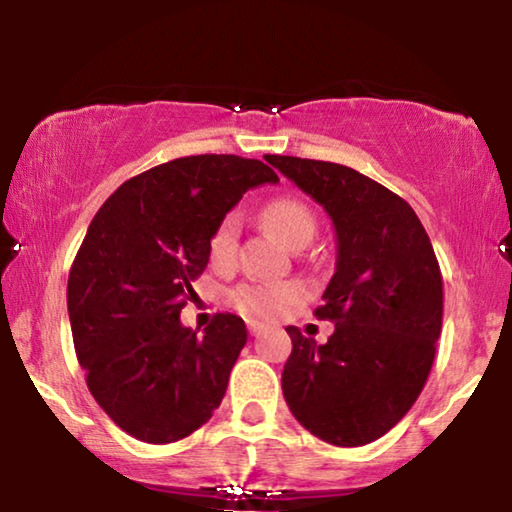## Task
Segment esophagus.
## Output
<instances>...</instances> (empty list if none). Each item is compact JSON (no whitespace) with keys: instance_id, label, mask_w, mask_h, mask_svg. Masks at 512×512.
<instances>
[{"instance_id":"1","label":"esophagus","mask_w":512,"mask_h":512,"mask_svg":"<svg viewBox=\"0 0 512 512\" xmlns=\"http://www.w3.org/2000/svg\"><path fill=\"white\" fill-rule=\"evenodd\" d=\"M247 326H249V333L251 335H258L263 331V324H258V321H247Z\"/></svg>"}]
</instances>
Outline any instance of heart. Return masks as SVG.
Segmentation results:
<instances>
[{
	"instance_id": "obj_1",
	"label": "heart",
	"mask_w": 512,
	"mask_h": 512,
	"mask_svg": "<svg viewBox=\"0 0 512 512\" xmlns=\"http://www.w3.org/2000/svg\"><path fill=\"white\" fill-rule=\"evenodd\" d=\"M263 219L268 226L275 230V235L282 240L286 247L312 237L317 230V221L314 214L305 202L296 198H277L268 202V207L263 209ZM240 228L242 219L237 212H228L221 216V221L216 223L212 235H209V261L216 268H228L233 265L237 256V240H240ZM305 298V286L289 279V282H251L240 284L230 293V303L235 310H240L247 317L256 319H277L289 310L291 305H296L298 300Z\"/></svg>"
}]
</instances>
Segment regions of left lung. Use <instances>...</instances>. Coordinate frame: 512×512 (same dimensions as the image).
Masks as SVG:
<instances>
[{
	"label": "left lung",
	"instance_id": "8db88e82",
	"mask_svg": "<svg viewBox=\"0 0 512 512\" xmlns=\"http://www.w3.org/2000/svg\"><path fill=\"white\" fill-rule=\"evenodd\" d=\"M331 216L335 275L314 310L335 331L326 345L286 328L282 373L293 417L338 447L373 443L422 394L443 326V275L431 240L403 198L338 163L265 156Z\"/></svg>",
	"mask_w": 512,
	"mask_h": 512
}]
</instances>
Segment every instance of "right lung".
Returning <instances> with one entry per match:
<instances>
[{
	"label": "right lung",
	"mask_w": 512,
	"mask_h": 512,
	"mask_svg": "<svg viewBox=\"0 0 512 512\" xmlns=\"http://www.w3.org/2000/svg\"><path fill=\"white\" fill-rule=\"evenodd\" d=\"M265 181L279 177L261 160L177 158L118 186L90 221L67 282L74 347L90 394L132 438L174 443L221 405L247 326L219 312L198 335L179 314L214 226Z\"/></svg>",
	"instance_id": "1"
}]
</instances>
